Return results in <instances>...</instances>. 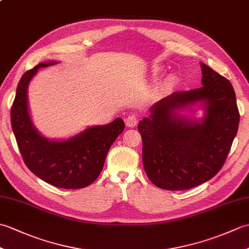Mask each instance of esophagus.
<instances>
[{
    "label": "esophagus",
    "instance_id": "obj_1",
    "mask_svg": "<svg viewBox=\"0 0 249 249\" xmlns=\"http://www.w3.org/2000/svg\"><path fill=\"white\" fill-rule=\"evenodd\" d=\"M125 123L127 127H136L138 124V116L136 114H130L125 119Z\"/></svg>",
    "mask_w": 249,
    "mask_h": 249
}]
</instances>
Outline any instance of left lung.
<instances>
[{
	"label": "left lung",
	"mask_w": 249,
	"mask_h": 249,
	"mask_svg": "<svg viewBox=\"0 0 249 249\" xmlns=\"http://www.w3.org/2000/svg\"><path fill=\"white\" fill-rule=\"evenodd\" d=\"M203 87L174 92L156 103L150 118L139 122L144 171L155 186L184 190L198 186L224 166L239 128L240 112L230 81L200 63ZM202 102L201 122L175 111Z\"/></svg>",
	"instance_id": "left-lung-1"
}]
</instances>
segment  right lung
<instances>
[{
	"mask_svg": "<svg viewBox=\"0 0 249 249\" xmlns=\"http://www.w3.org/2000/svg\"><path fill=\"white\" fill-rule=\"evenodd\" d=\"M54 64L40 63L21 77L10 110L12 127L23 161L36 177L55 187L83 188L98 178L110 146L123 133L125 124L118 118L108 125L94 126L64 141L40 136L30 118L26 92L38 68Z\"/></svg>",
	"mask_w": 249,
	"mask_h": 249,
	"instance_id": "obj_1",
	"label": "right lung"
}]
</instances>
